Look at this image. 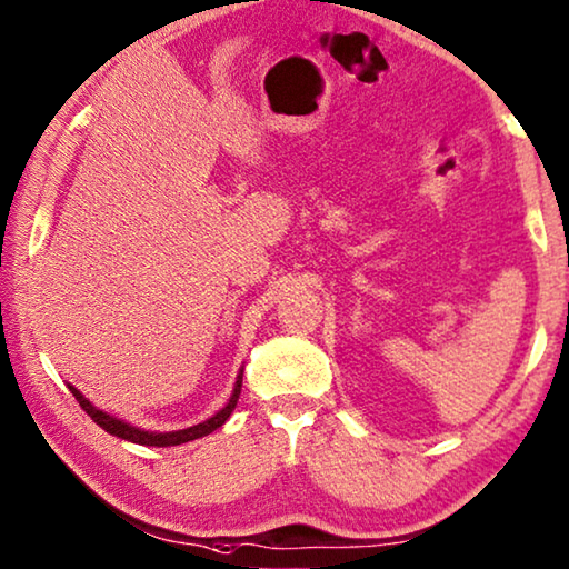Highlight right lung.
I'll return each instance as SVG.
<instances>
[{"label":"right lung","instance_id":"obj_1","mask_svg":"<svg viewBox=\"0 0 569 569\" xmlns=\"http://www.w3.org/2000/svg\"><path fill=\"white\" fill-rule=\"evenodd\" d=\"M240 387H242V369H240L238 377H236V387H232L230 400L224 402L222 410L214 412L212 418L197 422V426H189V428H182V430H169V432H154V430H143V428L131 426V422H126L121 418H113V415L98 410L96 405L90 402L86 395L78 390V387L68 385V390L76 395V400L80 402V408H83L90 415V420H93L96 426H101L106 432H111V436L123 438V440H131V443H139V446L169 448V446H182V443H189V440L204 438V436H210L212 430H218L220 426H224V420L230 418L232 410H236L238 398H240Z\"/></svg>","mask_w":569,"mask_h":569}]
</instances>
